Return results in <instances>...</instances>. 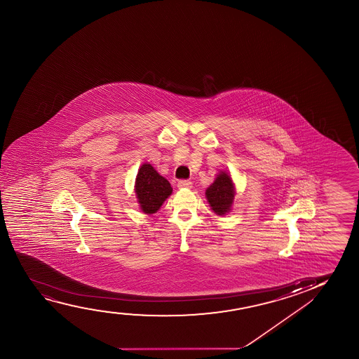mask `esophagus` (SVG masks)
<instances>
[{
  "instance_id": "1",
  "label": "esophagus",
  "mask_w": 359,
  "mask_h": 359,
  "mask_svg": "<svg viewBox=\"0 0 359 359\" xmlns=\"http://www.w3.org/2000/svg\"><path fill=\"white\" fill-rule=\"evenodd\" d=\"M177 189H191L192 182H187V180H180V182H177Z\"/></svg>"
}]
</instances>
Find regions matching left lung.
Here are the masks:
<instances>
[{
  "label": "left lung",
  "mask_w": 359,
  "mask_h": 359,
  "mask_svg": "<svg viewBox=\"0 0 359 359\" xmlns=\"http://www.w3.org/2000/svg\"><path fill=\"white\" fill-rule=\"evenodd\" d=\"M205 194L212 211L217 216H226L231 211L236 197V187L231 174L224 170L218 172L215 182L207 187Z\"/></svg>",
  "instance_id": "8db88e82"
}]
</instances>
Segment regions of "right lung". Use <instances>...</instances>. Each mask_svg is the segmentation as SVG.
Returning a JSON list of instances; mask_svg holds the SVG:
<instances>
[{
  "label": "right lung",
  "instance_id": "add662e5",
  "mask_svg": "<svg viewBox=\"0 0 359 359\" xmlns=\"http://www.w3.org/2000/svg\"><path fill=\"white\" fill-rule=\"evenodd\" d=\"M135 192L141 211L153 215L172 195V187L149 163H143L136 175Z\"/></svg>",
  "mask_w": 359,
  "mask_h": 359
}]
</instances>
